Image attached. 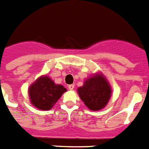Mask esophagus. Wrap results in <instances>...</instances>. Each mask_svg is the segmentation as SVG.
I'll return each mask as SVG.
<instances>
[{
    "label": "esophagus",
    "mask_w": 149,
    "mask_h": 149,
    "mask_svg": "<svg viewBox=\"0 0 149 149\" xmlns=\"http://www.w3.org/2000/svg\"><path fill=\"white\" fill-rule=\"evenodd\" d=\"M68 89H70V90H72V89H74V85H69L68 86Z\"/></svg>",
    "instance_id": "obj_1"
}]
</instances>
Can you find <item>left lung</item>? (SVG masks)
Here are the masks:
<instances>
[{
  "instance_id": "1",
  "label": "left lung",
  "mask_w": 149,
  "mask_h": 149,
  "mask_svg": "<svg viewBox=\"0 0 149 149\" xmlns=\"http://www.w3.org/2000/svg\"><path fill=\"white\" fill-rule=\"evenodd\" d=\"M77 93L87 108L99 111L106 106L112 95V88L102 72H98L86 78Z\"/></svg>"
}]
</instances>
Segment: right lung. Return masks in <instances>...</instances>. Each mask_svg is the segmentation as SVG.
<instances>
[{
  "instance_id": "1",
  "label": "right lung",
  "mask_w": 149,
  "mask_h": 149,
  "mask_svg": "<svg viewBox=\"0 0 149 149\" xmlns=\"http://www.w3.org/2000/svg\"><path fill=\"white\" fill-rule=\"evenodd\" d=\"M66 92L60 84H56L47 75H42L30 86L28 95L33 106L40 110H50Z\"/></svg>"
}]
</instances>
